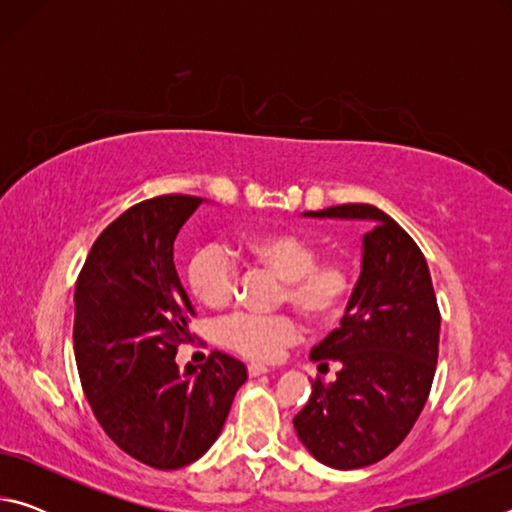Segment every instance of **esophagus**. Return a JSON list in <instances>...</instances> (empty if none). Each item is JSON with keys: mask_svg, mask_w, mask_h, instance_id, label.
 Listing matches in <instances>:
<instances>
[{"mask_svg": "<svg viewBox=\"0 0 512 512\" xmlns=\"http://www.w3.org/2000/svg\"><path fill=\"white\" fill-rule=\"evenodd\" d=\"M268 368L264 363H248V375L250 377H259V375H266Z\"/></svg>", "mask_w": 512, "mask_h": 512, "instance_id": "obj_1", "label": "esophagus"}]
</instances>
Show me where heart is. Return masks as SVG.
I'll return each instance as SVG.
<instances>
[{"mask_svg":"<svg viewBox=\"0 0 512 512\" xmlns=\"http://www.w3.org/2000/svg\"><path fill=\"white\" fill-rule=\"evenodd\" d=\"M241 253L250 262L284 280L280 302H289L316 325L334 323L343 314L354 289L352 266L343 257L318 259L314 241L291 230H264L241 239ZM237 264L221 246H205L189 259L187 284L207 309H225L235 300ZM221 343L253 361H275L298 341L296 318L237 314L219 329Z\"/></svg>","mask_w":512,"mask_h":512,"instance_id":"1","label":"heart"}]
</instances>
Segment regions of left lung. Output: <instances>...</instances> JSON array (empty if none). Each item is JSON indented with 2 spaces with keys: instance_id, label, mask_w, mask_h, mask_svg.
<instances>
[{
  "instance_id": "left-lung-1",
  "label": "left lung",
  "mask_w": 512,
  "mask_h": 512,
  "mask_svg": "<svg viewBox=\"0 0 512 512\" xmlns=\"http://www.w3.org/2000/svg\"><path fill=\"white\" fill-rule=\"evenodd\" d=\"M305 214L375 225L363 235L361 275L341 327L311 350L320 368L339 363L336 381H311L309 402L293 418L320 463L357 470L391 454L420 418L436 375L440 311L427 259L386 212L348 203Z\"/></svg>"
}]
</instances>
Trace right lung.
I'll return each mask as SVG.
<instances>
[{"label": "right lung", "mask_w": 512, "mask_h": 512, "mask_svg": "<svg viewBox=\"0 0 512 512\" xmlns=\"http://www.w3.org/2000/svg\"><path fill=\"white\" fill-rule=\"evenodd\" d=\"M203 198L164 194L117 216L94 241L74 291V354L94 418L121 452L178 470L219 438L246 366L214 350L196 370L176 354L196 309L173 241Z\"/></svg>", "instance_id": "right-lung-1"}]
</instances>
